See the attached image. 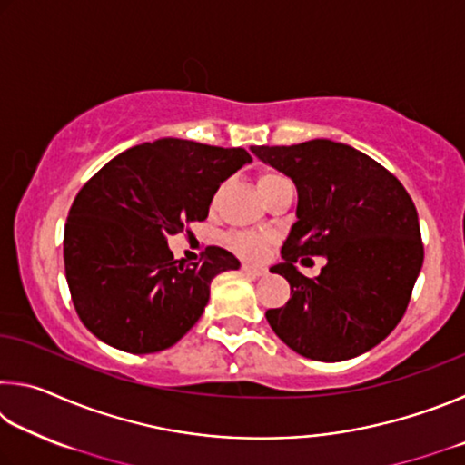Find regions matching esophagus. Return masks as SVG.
<instances>
[{
  "mask_svg": "<svg viewBox=\"0 0 465 465\" xmlns=\"http://www.w3.org/2000/svg\"><path fill=\"white\" fill-rule=\"evenodd\" d=\"M242 271L252 274V277H264V274L269 272L264 266H254V264H242Z\"/></svg>",
  "mask_w": 465,
  "mask_h": 465,
  "instance_id": "34e87169",
  "label": "esophagus"
}]
</instances>
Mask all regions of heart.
<instances>
[{
  "instance_id": "1",
  "label": "heart",
  "mask_w": 465,
  "mask_h": 465,
  "mask_svg": "<svg viewBox=\"0 0 465 465\" xmlns=\"http://www.w3.org/2000/svg\"><path fill=\"white\" fill-rule=\"evenodd\" d=\"M289 183V180L279 174V172H272V170H264L258 174V188H261L262 196L271 194L274 188H279L281 184ZM272 243L271 235H264V233H248V232H238V233H232L230 235V246L238 252L240 256L243 258H250V261H261L262 256H266V252H269Z\"/></svg>"
}]
</instances>
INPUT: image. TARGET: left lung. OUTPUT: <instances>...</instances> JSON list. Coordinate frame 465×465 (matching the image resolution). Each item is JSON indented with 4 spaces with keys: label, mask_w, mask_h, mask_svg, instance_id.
<instances>
[{
    "label": "left lung",
    "mask_w": 465,
    "mask_h": 465,
    "mask_svg": "<svg viewBox=\"0 0 465 465\" xmlns=\"http://www.w3.org/2000/svg\"><path fill=\"white\" fill-rule=\"evenodd\" d=\"M250 152L297 186V222L271 269L291 285L289 302L266 312L274 334L326 363L371 351L402 320L422 269L411 194L381 163L330 139ZM308 255L327 258L313 280L296 269Z\"/></svg>",
    "instance_id": "obj_1"
}]
</instances>
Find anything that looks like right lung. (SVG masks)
<instances>
[{
	"mask_svg": "<svg viewBox=\"0 0 465 465\" xmlns=\"http://www.w3.org/2000/svg\"><path fill=\"white\" fill-rule=\"evenodd\" d=\"M252 155L163 137L113 157L69 209L63 261L84 326L114 349H170L203 316L219 272L240 269L209 246L199 262L174 261L168 238L204 222L217 188Z\"/></svg>",
	"mask_w": 465,
	"mask_h": 465,
	"instance_id": "1",
	"label": "right lung"
}]
</instances>
